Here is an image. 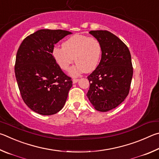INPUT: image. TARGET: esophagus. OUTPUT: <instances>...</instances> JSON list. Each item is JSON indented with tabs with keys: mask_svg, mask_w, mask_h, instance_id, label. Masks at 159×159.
Returning a JSON list of instances; mask_svg holds the SVG:
<instances>
[{
	"mask_svg": "<svg viewBox=\"0 0 159 159\" xmlns=\"http://www.w3.org/2000/svg\"><path fill=\"white\" fill-rule=\"evenodd\" d=\"M78 80H79V79H76V78H75V79L72 80V82H73V84H75V83H77L78 82Z\"/></svg>",
	"mask_w": 159,
	"mask_h": 159,
	"instance_id": "obj_1",
	"label": "esophagus"
}]
</instances>
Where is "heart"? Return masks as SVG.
<instances>
[{
  "mask_svg": "<svg viewBox=\"0 0 159 159\" xmlns=\"http://www.w3.org/2000/svg\"><path fill=\"white\" fill-rule=\"evenodd\" d=\"M63 47H55L52 55L58 65L63 70H67L73 63L76 65L71 68L72 76L82 72H91L99 65L102 57L101 42L94 37L75 34L63 43Z\"/></svg>",
  "mask_w": 159,
  "mask_h": 159,
  "instance_id": "1",
  "label": "heart"
}]
</instances>
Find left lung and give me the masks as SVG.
<instances>
[{"mask_svg":"<svg viewBox=\"0 0 159 159\" xmlns=\"http://www.w3.org/2000/svg\"><path fill=\"white\" fill-rule=\"evenodd\" d=\"M102 45V57L95 70L87 77V96L96 110L107 112L117 107L129 95L133 73L128 47L107 30H91Z\"/></svg>","mask_w":159,"mask_h":159,"instance_id":"left-lung-1","label":"left lung"}]
</instances>
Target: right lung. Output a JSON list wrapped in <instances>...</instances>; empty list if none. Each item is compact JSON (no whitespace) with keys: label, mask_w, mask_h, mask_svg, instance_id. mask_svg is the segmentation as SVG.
<instances>
[{"label":"right lung","mask_w":159,"mask_h":159,"mask_svg":"<svg viewBox=\"0 0 159 159\" xmlns=\"http://www.w3.org/2000/svg\"><path fill=\"white\" fill-rule=\"evenodd\" d=\"M70 32L41 29L22 41L16 56L15 72L24 102L42 115H52L65 105L72 78L53 57L55 44Z\"/></svg>","instance_id":"obj_1"}]
</instances>
